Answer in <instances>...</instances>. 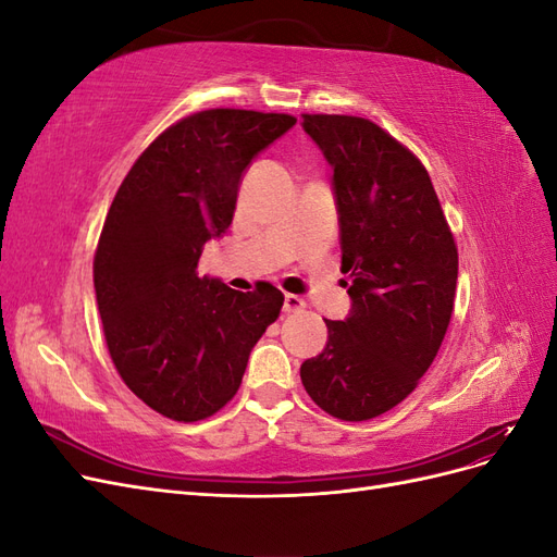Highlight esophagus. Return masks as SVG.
I'll return each instance as SVG.
<instances>
[{
	"label": "esophagus",
	"mask_w": 557,
	"mask_h": 557,
	"mask_svg": "<svg viewBox=\"0 0 557 557\" xmlns=\"http://www.w3.org/2000/svg\"><path fill=\"white\" fill-rule=\"evenodd\" d=\"M307 309V301L301 299V297H297V295H285V299H283V311L285 313H299V311H305Z\"/></svg>",
	"instance_id": "1"
}]
</instances>
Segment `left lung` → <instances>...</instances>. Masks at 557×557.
<instances>
[{"mask_svg": "<svg viewBox=\"0 0 557 557\" xmlns=\"http://www.w3.org/2000/svg\"><path fill=\"white\" fill-rule=\"evenodd\" d=\"M334 170L350 313L325 320L327 344L299 369L320 409L376 418L407 399L446 336L458 246L430 174L407 146L358 115L305 113Z\"/></svg>", "mask_w": 557, "mask_h": 557, "instance_id": "left-lung-1", "label": "left lung"}]
</instances>
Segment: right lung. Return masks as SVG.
<instances>
[{"label": "right lung", "instance_id": "obj_1", "mask_svg": "<svg viewBox=\"0 0 557 557\" xmlns=\"http://www.w3.org/2000/svg\"><path fill=\"white\" fill-rule=\"evenodd\" d=\"M297 117L209 109L166 127L117 188L92 274L117 374L150 409L195 423L237 395L248 356L283 307L264 285L199 278L207 242L230 227L242 174Z\"/></svg>", "mask_w": 557, "mask_h": 557}]
</instances>
